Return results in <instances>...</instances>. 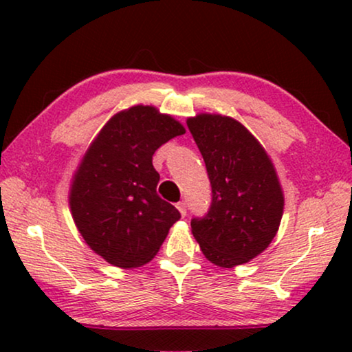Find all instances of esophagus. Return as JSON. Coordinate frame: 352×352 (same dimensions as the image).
<instances>
[{
	"mask_svg": "<svg viewBox=\"0 0 352 352\" xmlns=\"http://www.w3.org/2000/svg\"><path fill=\"white\" fill-rule=\"evenodd\" d=\"M177 210H179V213H181V216H186V213H187V206H186V201H177Z\"/></svg>",
	"mask_w": 352,
	"mask_h": 352,
	"instance_id": "1",
	"label": "esophagus"
}]
</instances>
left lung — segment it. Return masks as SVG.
I'll return each instance as SVG.
<instances>
[{"label": "left lung", "instance_id": "left-lung-1", "mask_svg": "<svg viewBox=\"0 0 352 352\" xmlns=\"http://www.w3.org/2000/svg\"><path fill=\"white\" fill-rule=\"evenodd\" d=\"M187 126L204 157L211 205L190 221L206 259L219 267L248 263L269 247L283 214V192L271 158L237 120L200 113Z\"/></svg>", "mask_w": 352, "mask_h": 352}]
</instances>
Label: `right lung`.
<instances>
[{
    "instance_id": "1",
    "label": "right lung",
    "mask_w": 352,
    "mask_h": 352,
    "mask_svg": "<svg viewBox=\"0 0 352 352\" xmlns=\"http://www.w3.org/2000/svg\"><path fill=\"white\" fill-rule=\"evenodd\" d=\"M186 129L152 105L113 115L94 139L70 187V210L89 248L117 267H139L155 256L181 218L157 194L152 155Z\"/></svg>"
}]
</instances>
